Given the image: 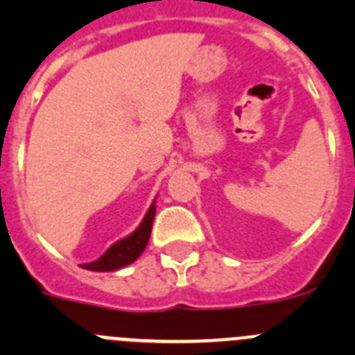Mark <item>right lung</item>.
Returning a JSON list of instances; mask_svg holds the SVG:
<instances>
[{
  "mask_svg": "<svg viewBox=\"0 0 355 355\" xmlns=\"http://www.w3.org/2000/svg\"><path fill=\"white\" fill-rule=\"evenodd\" d=\"M155 217V201L146 212L145 219L138 230L130 233L129 237L118 241L116 244L111 245L106 253L102 254L98 260L92 261V263H83L81 267L86 270H98V272H110V270L122 269L125 265L132 263L134 260H138L139 254L145 251L146 244H148L150 232H152V223Z\"/></svg>",
  "mask_w": 355,
  "mask_h": 355,
  "instance_id": "add662e5",
  "label": "right lung"
}]
</instances>
